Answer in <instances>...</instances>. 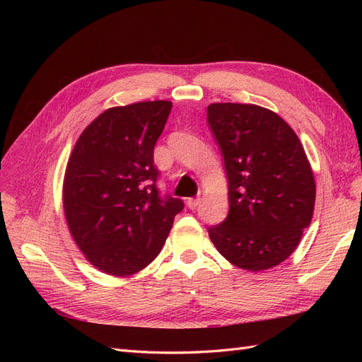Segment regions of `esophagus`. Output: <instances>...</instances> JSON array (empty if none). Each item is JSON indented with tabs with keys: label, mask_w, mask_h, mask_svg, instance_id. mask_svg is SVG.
<instances>
[{
	"label": "esophagus",
	"mask_w": 362,
	"mask_h": 362,
	"mask_svg": "<svg viewBox=\"0 0 362 362\" xmlns=\"http://www.w3.org/2000/svg\"><path fill=\"white\" fill-rule=\"evenodd\" d=\"M201 198L199 196H196V198H189L187 201H185V204H187V206L190 208V210H196V206H198Z\"/></svg>",
	"instance_id": "34e87169"
}]
</instances>
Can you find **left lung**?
<instances>
[{
  "instance_id": "1",
  "label": "left lung",
  "mask_w": 362,
  "mask_h": 362,
  "mask_svg": "<svg viewBox=\"0 0 362 362\" xmlns=\"http://www.w3.org/2000/svg\"><path fill=\"white\" fill-rule=\"evenodd\" d=\"M206 120L229 198L226 218L208 235L240 269L278 266L298 247L314 211L315 184L300 140L286 120L254 104H211Z\"/></svg>"
}]
</instances>
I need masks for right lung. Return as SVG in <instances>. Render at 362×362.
I'll list each match as a JSON object with an SVG mask.
<instances>
[{
  "label": "right lung",
  "instance_id": "1",
  "mask_svg": "<svg viewBox=\"0 0 362 362\" xmlns=\"http://www.w3.org/2000/svg\"><path fill=\"white\" fill-rule=\"evenodd\" d=\"M169 101L108 108L87 127L63 184L64 216L86 258L108 275L145 269L166 242L184 202L161 194L154 146Z\"/></svg>",
  "mask_w": 362,
  "mask_h": 362
}]
</instances>
